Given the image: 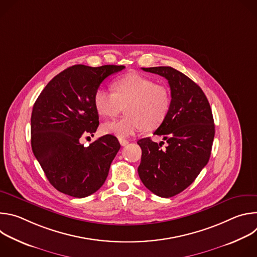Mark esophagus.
<instances>
[{
	"instance_id": "1",
	"label": "esophagus",
	"mask_w": 257,
	"mask_h": 257,
	"mask_svg": "<svg viewBox=\"0 0 257 257\" xmlns=\"http://www.w3.org/2000/svg\"><path fill=\"white\" fill-rule=\"evenodd\" d=\"M119 141H120V144H121L122 146H126V145L129 143V141L126 140V139H119Z\"/></svg>"
}]
</instances>
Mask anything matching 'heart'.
I'll return each mask as SVG.
<instances>
[{"instance_id":"heart-1","label":"heart","mask_w":257,"mask_h":257,"mask_svg":"<svg viewBox=\"0 0 257 257\" xmlns=\"http://www.w3.org/2000/svg\"><path fill=\"white\" fill-rule=\"evenodd\" d=\"M112 88L114 92L98 88L93 95V104L101 117H115L125 105L126 115L116 121L106 122L101 130L120 139L130 137L145 128L152 131L166 120L171 95L168 88L137 73L116 79Z\"/></svg>"}]
</instances>
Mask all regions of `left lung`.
Returning <instances> with one entry per match:
<instances>
[{
    "mask_svg": "<svg viewBox=\"0 0 257 257\" xmlns=\"http://www.w3.org/2000/svg\"><path fill=\"white\" fill-rule=\"evenodd\" d=\"M165 77L171 88V106L164 123L150 137L137 141L141 148L138 175L144 186L158 196L172 197L191 185L209 161L214 137L213 117L202 89L172 67L142 68Z\"/></svg>",
    "mask_w": 257,
    "mask_h": 257,
    "instance_id": "left-lung-1",
    "label": "left lung"
}]
</instances>
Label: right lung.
Wrapping results in <instances>:
<instances>
[{"mask_svg":"<svg viewBox=\"0 0 257 257\" xmlns=\"http://www.w3.org/2000/svg\"><path fill=\"white\" fill-rule=\"evenodd\" d=\"M125 66L74 65L56 75L35 100L31 114V148L51 184L77 198L104 183L121 145L107 134L88 146L80 138L96 131L99 121L93 95L100 83Z\"/></svg>","mask_w":257,"mask_h":257,"instance_id":"obj_1","label":"right lung"}]
</instances>
